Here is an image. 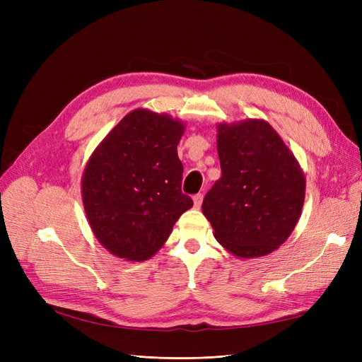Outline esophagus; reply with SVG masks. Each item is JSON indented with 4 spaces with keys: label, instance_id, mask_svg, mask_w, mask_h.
Returning a JSON list of instances; mask_svg holds the SVG:
<instances>
[{
    "label": "esophagus",
    "instance_id": "obj_1",
    "mask_svg": "<svg viewBox=\"0 0 362 362\" xmlns=\"http://www.w3.org/2000/svg\"><path fill=\"white\" fill-rule=\"evenodd\" d=\"M193 204H194V208H201V205H202V194H194L193 196Z\"/></svg>",
    "mask_w": 362,
    "mask_h": 362
}]
</instances>
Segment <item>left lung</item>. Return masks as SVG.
I'll list each match as a JSON object with an SVG mask.
<instances>
[{
    "instance_id": "left-lung-1",
    "label": "left lung",
    "mask_w": 362,
    "mask_h": 362,
    "mask_svg": "<svg viewBox=\"0 0 362 362\" xmlns=\"http://www.w3.org/2000/svg\"><path fill=\"white\" fill-rule=\"evenodd\" d=\"M222 177L205 194L202 213L229 254L257 258L293 233L305 201L299 161L262 119L217 125Z\"/></svg>"
}]
</instances>
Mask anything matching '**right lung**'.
I'll return each instance as SVG.
<instances>
[{
  "label": "right lung",
  "instance_id": "obj_1",
  "mask_svg": "<svg viewBox=\"0 0 362 362\" xmlns=\"http://www.w3.org/2000/svg\"><path fill=\"white\" fill-rule=\"evenodd\" d=\"M184 129L166 113L136 108L92 152L81 177L83 205L93 235L110 254L151 258L193 206L181 192L177 146Z\"/></svg>",
  "mask_w": 362,
  "mask_h": 362
}]
</instances>
